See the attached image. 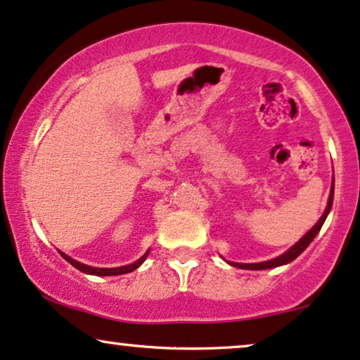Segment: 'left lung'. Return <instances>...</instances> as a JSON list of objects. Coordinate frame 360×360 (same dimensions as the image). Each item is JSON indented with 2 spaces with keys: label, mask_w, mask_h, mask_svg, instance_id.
I'll list each match as a JSON object with an SVG mask.
<instances>
[{
  "label": "left lung",
  "mask_w": 360,
  "mask_h": 360,
  "mask_svg": "<svg viewBox=\"0 0 360 360\" xmlns=\"http://www.w3.org/2000/svg\"><path fill=\"white\" fill-rule=\"evenodd\" d=\"M333 202H334V180H333V186H330L328 207H326L323 217H321L319 220H317L316 225L312 226L311 230L307 231L306 235L302 236L300 241L294 243V245L288 251H284L283 255H279V256H276V258H273V259H269V261H261V263H233V261H226V263L231 264V266H235V268H241V269H271V268H278V266L291 263V261L296 259L297 256H300L302 251H304L307 246L311 245V241L314 240L317 233L321 231V228H323L326 218H328V214L330 212V208H333Z\"/></svg>",
  "instance_id": "8db88e82"
}]
</instances>
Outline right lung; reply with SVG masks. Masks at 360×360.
<instances>
[{
	"label": "right lung",
	"mask_w": 360,
	"mask_h": 360,
	"mask_svg": "<svg viewBox=\"0 0 360 360\" xmlns=\"http://www.w3.org/2000/svg\"><path fill=\"white\" fill-rule=\"evenodd\" d=\"M59 253H60V256H63L64 259L68 261V263H71L74 268L79 269V271L86 273V274H94V276H119V274H127V273H132L134 269H137L139 266L147 259V256H148V253H150V250H147L146 255L140 256V258L137 261H134V263L125 264V266H119V268H94V266L79 263V261L72 259L71 256H68L66 253H63V251H59Z\"/></svg>",
	"instance_id": "add662e5"
}]
</instances>
